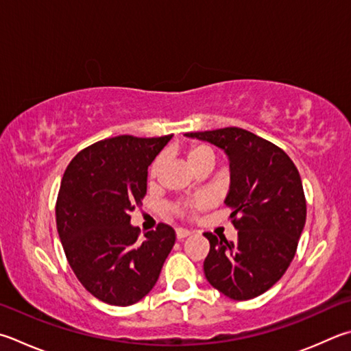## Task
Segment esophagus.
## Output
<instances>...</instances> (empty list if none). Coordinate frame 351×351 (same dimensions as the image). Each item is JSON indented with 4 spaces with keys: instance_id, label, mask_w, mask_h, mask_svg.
<instances>
[{
    "instance_id": "34e87169",
    "label": "esophagus",
    "mask_w": 351,
    "mask_h": 351,
    "mask_svg": "<svg viewBox=\"0 0 351 351\" xmlns=\"http://www.w3.org/2000/svg\"><path fill=\"white\" fill-rule=\"evenodd\" d=\"M190 234H192V232L187 230V228H176V238L180 239V241L190 237Z\"/></svg>"
}]
</instances>
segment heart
I'll return each instance as SVG.
<instances>
[{
    "label": "heart",
    "mask_w": 351,
    "mask_h": 351,
    "mask_svg": "<svg viewBox=\"0 0 351 351\" xmlns=\"http://www.w3.org/2000/svg\"><path fill=\"white\" fill-rule=\"evenodd\" d=\"M186 156H187L189 164L195 169L199 164H212L215 154L207 144L193 143L186 149ZM161 169H162V156H158L154 159V162H152L149 167V181H155L159 175V171H161ZM208 206H210L208 197L206 195H199V196H196L193 201L176 206L175 213L180 216H184V218H193L196 212H201V210L207 208Z\"/></svg>",
    "instance_id": "b5f03b06"
}]
</instances>
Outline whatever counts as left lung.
I'll list each match as a JSON object with an SVG mask.
<instances>
[{
    "instance_id": "1",
    "label": "left lung",
    "mask_w": 351,
    "mask_h": 351,
    "mask_svg": "<svg viewBox=\"0 0 351 351\" xmlns=\"http://www.w3.org/2000/svg\"><path fill=\"white\" fill-rule=\"evenodd\" d=\"M186 136L218 145L230 161V190L224 202L233 210L230 219L238 239L204 233L210 242L204 275L234 301L263 295L289 269L307 218L296 165L278 145L239 127Z\"/></svg>"
}]
</instances>
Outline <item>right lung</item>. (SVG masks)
<instances>
[{"mask_svg": "<svg viewBox=\"0 0 351 351\" xmlns=\"http://www.w3.org/2000/svg\"><path fill=\"white\" fill-rule=\"evenodd\" d=\"M171 135H121L88 145L62 176L56 228L69 265L82 287L110 305L127 307L156 284L175 245V230L158 224L138 241L130 212L147 193V169Z\"/></svg>", "mask_w": 351, "mask_h": 351, "instance_id": "1", "label": "right lung"}]
</instances>
